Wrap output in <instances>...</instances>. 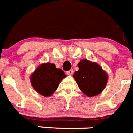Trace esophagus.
<instances>
[{
  "instance_id": "34e87169",
  "label": "esophagus",
  "mask_w": 133,
  "mask_h": 133,
  "mask_svg": "<svg viewBox=\"0 0 133 133\" xmlns=\"http://www.w3.org/2000/svg\"><path fill=\"white\" fill-rule=\"evenodd\" d=\"M66 75H72L73 74V70H70V71H66Z\"/></svg>"
}]
</instances>
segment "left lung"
<instances>
[{
    "label": "left lung",
    "instance_id": "1",
    "mask_svg": "<svg viewBox=\"0 0 133 133\" xmlns=\"http://www.w3.org/2000/svg\"><path fill=\"white\" fill-rule=\"evenodd\" d=\"M79 70L75 72L73 78L80 90L87 97L97 96L107 85L108 75L100 65L87 59L78 63Z\"/></svg>",
    "mask_w": 133,
    "mask_h": 133
}]
</instances>
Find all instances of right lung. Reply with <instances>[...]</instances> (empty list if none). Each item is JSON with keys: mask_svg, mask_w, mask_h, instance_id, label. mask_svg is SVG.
Segmentation results:
<instances>
[{"mask_svg": "<svg viewBox=\"0 0 133 133\" xmlns=\"http://www.w3.org/2000/svg\"><path fill=\"white\" fill-rule=\"evenodd\" d=\"M66 77L62 69H57L53 63L46 62L36 68L30 76V81L36 92L44 97H50Z\"/></svg>", "mask_w": 133, "mask_h": 133, "instance_id": "1", "label": "right lung"}]
</instances>
